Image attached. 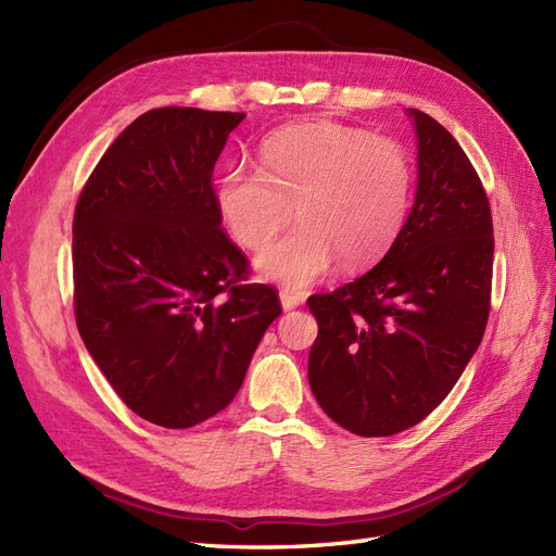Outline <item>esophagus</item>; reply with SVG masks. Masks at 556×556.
<instances>
[{"label":"esophagus","instance_id":"esophagus-1","mask_svg":"<svg viewBox=\"0 0 556 556\" xmlns=\"http://www.w3.org/2000/svg\"><path fill=\"white\" fill-rule=\"evenodd\" d=\"M301 301H304V296H301L299 292H294V290H280V304H282L285 311L296 308Z\"/></svg>","mask_w":556,"mask_h":556}]
</instances>
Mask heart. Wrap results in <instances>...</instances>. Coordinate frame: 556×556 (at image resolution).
Instances as JSON below:
<instances>
[{"label": "heart", "instance_id": "heart-1", "mask_svg": "<svg viewBox=\"0 0 556 556\" xmlns=\"http://www.w3.org/2000/svg\"><path fill=\"white\" fill-rule=\"evenodd\" d=\"M413 190L408 153L394 139L336 123L276 131L262 148V169H231L217 185V206L237 241L262 250L290 225V237L264 250L257 266L290 288L348 266L376 262L406 223Z\"/></svg>", "mask_w": 556, "mask_h": 556}]
</instances>
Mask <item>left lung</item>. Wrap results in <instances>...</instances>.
<instances>
[{
    "instance_id": "left-lung-1",
    "label": "left lung",
    "mask_w": 556,
    "mask_h": 556,
    "mask_svg": "<svg viewBox=\"0 0 556 556\" xmlns=\"http://www.w3.org/2000/svg\"><path fill=\"white\" fill-rule=\"evenodd\" d=\"M408 113L419 174L406 225L371 271L308 296L311 390L336 425L364 439L406 431L439 406L492 306L494 225L482 180L441 123Z\"/></svg>"
}]
</instances>
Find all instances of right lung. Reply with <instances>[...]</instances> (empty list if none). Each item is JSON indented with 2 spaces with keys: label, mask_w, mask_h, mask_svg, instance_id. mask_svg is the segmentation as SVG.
<instances>
[{
  "label": "right lung",
  "mask_w": 556,
  "mask_h": 556,
  "mask_svg": "<svg viewBox=\"0 0 556 556\" xmlns=\"http://www.w3.org/2000/svg\"><path fill=\"white\" fill-rule=\"evenodd\" d=\"M231 111L139 115L83 185L74 211V315L83 343L129 410L188 429L227 408L282 306L248 282L220 227L213 169Z\"/></svg>",
  "instance_id": "1"
}]
</instances>
